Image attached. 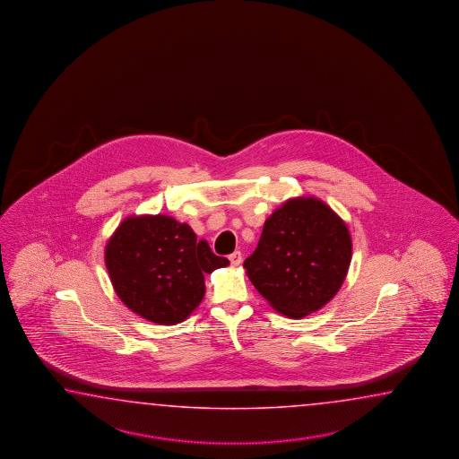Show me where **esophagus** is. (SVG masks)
<instances>
[{
    "mask_svg": "<svg viewBox=\"0 0 459 459\" xmlns=\"http://www.w3.org/2000/svg\"><path fill=\"white\" fill-rule=\"evenodd\" d=\"M230 263L233 264V265H238V264H241V261H243V255H241V253L239 251H234L233 254H230Z\"/></svg>",
    "mask_w": 459,
    "mask_h": 459,
    "instance_id": "esophagus-1",
    "label": "esophagus"
}]
</instances>
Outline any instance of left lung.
Here are the masks:
<instances>
[{"label": "left lung", "instance_id": "left-lung-1", "mask_svg": "<svg viewBox=\"0 0 459 459\" xmlns=\"http://www.w3.org/2000/svg\"><path fill=\"white\" fill-rule=\"evenodd\" d=\"M350 263L351 236L342 218L316 198H295L264 223L244 267L277 312L302 318L332 300Z\"/></svg>", "mask_w": 459, "mask_h": 459}]
</instances>
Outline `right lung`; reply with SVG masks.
Returning a JSON list of instances; mask_svg holds the SVG:
<instances>
[{
    "label": "right lung",
    "instance_id": "add662e5",
    "mask_svg": "<svg viewBox=\"0 0 459 459\" xmlns=\"http://www.w3.org/2000/svg\"><path fill=\"white\" fill-rule=\"evenodd\" d=\"M105 263L117 297L149 322L176 325L205 295V273L230 264L170 216L127 218L108 241Z\"/></svg>",
    "mask_w": 459,
    "mask_h": 459
}]
</instances>
